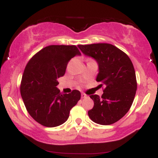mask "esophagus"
<instances>
[{
  "instance_id": "obj_1",
  "label": "esophagus",
  "mask_w": 158,
  "mask_h": 158,
  "mask_svg": "<svg viewBox=\"0 0 158 158\" xmlns=\"http://www.w3.org/2000/svg\"><path fill=\"white\" fill-rule=\"evenodd\" d=\"M81 98H85L87 97V95L85 94H84V93H81Z\"/></svg>"
}]
</instances>
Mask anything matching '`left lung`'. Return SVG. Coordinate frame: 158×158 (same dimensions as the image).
<instances>
[{
	"instance_id": "1",
	"label": "left lung",
	"mask_w": 158,
	"mask_h": 158,
	"mask_svg": "<svg viewBox=\"0 0 158 158\" xmlns=\"http://www.w3.org/2000/svg\"><path fill=\"white\" fill-rule=\"evenodd\" d=\"M85 55L93 57L99 64L97 81L104 87L103 94L90 95L94 106L88 116L97 124H113L126 115L131 108L137 79L131 59L117 47L106 43L79 45Z\"/></svg>"
}]
</instances>
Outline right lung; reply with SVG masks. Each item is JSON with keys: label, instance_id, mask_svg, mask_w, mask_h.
Listing matches in <instances>:
<instances>
[{"label": "right lung", "instance_id": "obj_1", "mask_svg": "<svg viewBox=\"0 0 158 158\" xmlns=\"http://www.w3.org/2000/svg\"><path fill=\"white\" fill-rule=\"evenodd\" d=\"M81 52L76 45H50L28 61L21 81V97L30 115L46 127H56L68 119L80 99L79 90L62 94L56 88L69 61Z\"/></svg>", "mask_w": 158, "mask_h": 158}]
</instances>
